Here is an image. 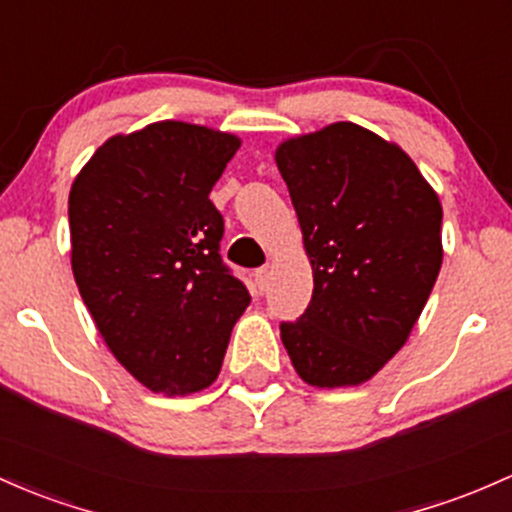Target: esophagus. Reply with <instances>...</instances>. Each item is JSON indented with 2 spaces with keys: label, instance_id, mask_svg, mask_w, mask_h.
Masks as SVG:
<instances>
[{
  "label": "esophagus",
  "instance_id": "esophagus-1",
  "mask_svg": "<svg viewBox=\"0 0 512 512\" xmlns=\"http://www.w3.org/2000/svg\"><path fill=\"white\" fill-rule=\"evenodd\" d=\"M254 278H256L258 293H266V290L271 288V271H268V268H258V271L254 273Z\"/></svg>",
  "mask_w": 512,
  "mask_h": 512
}]
</instances>
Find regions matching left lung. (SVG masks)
Wrapping results in <instances>:
<instances>
[{"mask_svg": "<svg viewBox=\"0 0 512 512\" xmlns=\"http://www.w3.org/2000/svg\"><path fill=\"white\" fill-rule=\"evenodd\" d=\"M276 163L315 280L280 339L310 386H361L403 349L430 298L439 197L403 148L351 122L283 141Z\"/></svg>", "mask_w": 512, "mask_h": 512, "instance_id": "left-lung-1", "label": "left lung"}]
</instances>
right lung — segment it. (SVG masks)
<instances>
[{
	"instance_id": "obj_1",
	"label": "right lung",
	"mask_w": 512,
	"mask_h": 512,
	"mask_svg": "<svg viewBox=\"0 0 512 512\" xmlns=\"http://www.w3.org/2000/svg\"><path fill=\"white\" fill-rule=\"evenodd\" d=\"M239 136L156 122L97 148L70 188V263L104 344L153 393L212 386L251 295L219 256L210 192Z\"/></svg>"
}]
</instances>
